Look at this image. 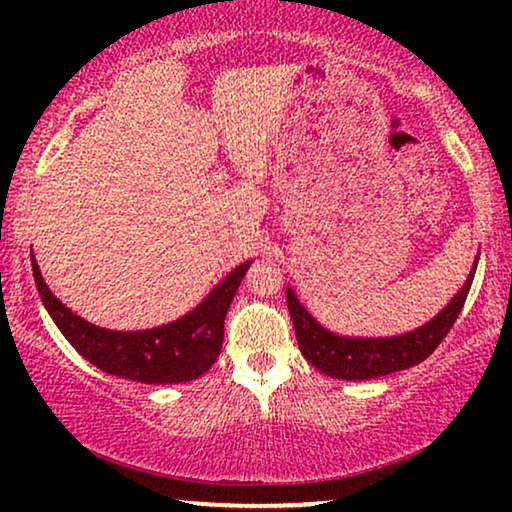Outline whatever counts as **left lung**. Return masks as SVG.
Listing matches in <instances>:
<instances>
[{
	"label": "left lung",
	"instance_id": "obj_1",
	"mask_svg": "<svg viewBox=\"0 0 512 512\" xmlns=\"http://www.w3.org/2000/svg\"><path fill=\"white\" fill-rule=\"evenodd\" d=\"M32 275L41 303L83 359L104 373L144 384L193 382L214 366L223 345V321L251 263L228 272L193 310L142 331H109L69 310L48 289L32 251Z\"/></svg>",
	"mask_w": 512,
	"mask_h": 512
}]
</instances>
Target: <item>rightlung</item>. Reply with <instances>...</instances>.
Here are the masks:
<instances>
[{"mask_svg": "<svg viewBox=\"0 0 512 512\" xmlns=\"http://www.w3.org/2000/svg\"><path fill=\"white\" fill-rule=\"evenodd\" d=\"M478 258H475L473 270L447 307H443L436 317L426 321L424 326L410 333L389 335V338H349L338 335L331 328L321 326L317 319L307 312L296 293L286 289V303L296 328V340L300 352L314 368L335 380H373V377L391 375L398 370L412 368L422 363L433 349H436L450 331L454 319L459 317L461 305L471 289Z\"/></svg>", "mask_w": 512, "mask_h": 512, "instance_id": "1", "label": "right lung"}]
</instances>
